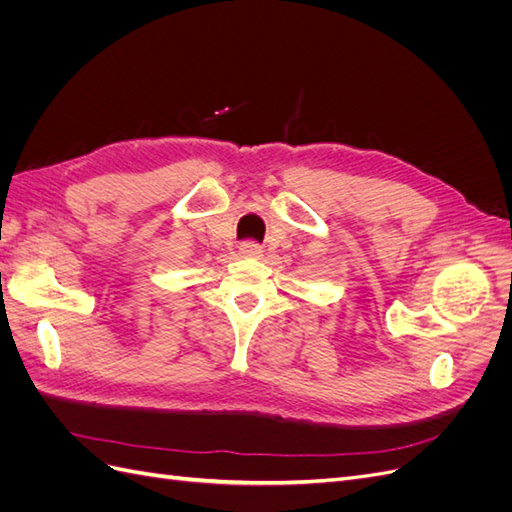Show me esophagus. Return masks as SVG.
<instances>
[{
	"mask_svg": "<svg viewBox=\"0 0 512 512\" xmlns=\"http://www.w3.org/2000/svg\"><path fill=\"white\" fill-rule=\"evenodd\" d=\"M239 254L243 258H260L262 256V247L258 243H254V241H243L239 245Z\"/></svg>",
	"mask_w": 512,
	"mask_h": 512,
	"instance_id": "obj_1",
	"label": "esophagus"
}]
</instances>
